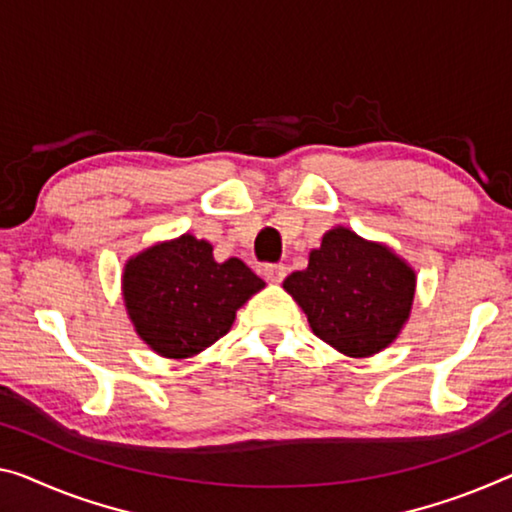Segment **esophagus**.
Returning <instances> with one entry per match:
<instances>
[{
	"instance_id": "esophagus-1",
	"label": "esophagus",
	"mask_w": 512,
	"mask_h": 512,
	"mask_svg": "<svg viewBox=\"0 0 512 512\" xmlns=\"http://www.w3.org/2000/svg\"><path fill=\"white\" fill-rule=\"evenodd\" d=\"M263 274H265L267 281L279 283V281H283V277H286V267H283L281 263H267L263 267Z\"/></svg>"
}]
</instances>
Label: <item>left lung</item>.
<instances>
[{"instance_id":"8db88e82","label":"left lung","mask_w":512,"mask_h":512,"mask_svg":"<svg viewBox=\"0 0 512 512\" xmlns=\"http://www.w3.org/2000/svg\"><path fill=\"white\" fill-rule=\"evenodd\" d=\"M283 288L318 338L348 357H371L405 325L416 277L389 247L338 226L311 251L309 267L286 277Z\"/></svg>"}]
</instances>
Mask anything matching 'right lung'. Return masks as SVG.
Masks as SVG:
<instances>
[{"instance_id": "1", "label": "right lung", "mask_w": 512, "mask_h": 512, "mask_svg": "<svg viewBox=\"0 0 512 512\" xmlns=\"http://www.w3.org/2000/svg\"><path fill=\"white\" fill-rule=\"evenodd\" d=\"M265 286L240 258L217 263L194 235L130 258L123 297L137 334L157 355L187 359L229 332L235 311Z\"/></svg>"}]
</instances>
